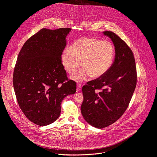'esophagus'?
<instances>
[{
    "instance_id": "obj_1",
    "label": "esophagus",
    "mask_w": 157,
    "mask_h": 157,
    "mask_svg": "<svg viewBox=\"0 0 157 157\" xmlns=\"http://www.w3.org/2000/svg\"><path fill=\"white\" fill-rule=\"evenodd\" d=\"M81 89V85L79 84H77V91L79 92Z\"/></svg>"
}]
</instances>
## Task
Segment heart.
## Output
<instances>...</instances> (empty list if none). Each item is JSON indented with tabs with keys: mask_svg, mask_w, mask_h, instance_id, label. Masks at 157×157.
Here are the masks:
<instances>
[{
	"mask_svg": "<svg viewBox=\"0 0 157 157\" xmlns=\"http://www.w3.org/2000/svg\"><path fill=\"white\" fill-rule=\"evenodd\" d=\"M114 56V47L110 42L83 37L75 41L69 51H63L61 62L69 74L76 72L81 62L83 69L72 76L71 79L83 81L89 76L94 79L103 76L112 67Z\"/></svg>",
	"mask_w": 157,
	"mask_h": 157,
	"instance_id": "obj_1",
	"label": "heart"
}]
</instances>
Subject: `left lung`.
I'll return each mask as SVG.
<instances>
[{"instance_id":"left-lung-1","label":"left lung","mask_w":157,"mask_h":157,"mask_svg":"<svg viewBox=\"0 0 157 157\" xmlns=\"http://www.w3.org/2000/svg\"><path fill=\"white\" fill-rule=\"evenodd\" d=\"M103 33L114 45L115 59L105 75L83 86L84 99L81 106L85 120L97 128L110 126L122 116L137 85L135 61L131 49L114 33Z\"/></svg>"}]
</instances>
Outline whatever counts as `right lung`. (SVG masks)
I'll list each match as a JSON object with an SVG mask.
<instances>
[{"label":"right lung","instance_id":"add662e5","mask_svg":"<svg viewBox=\"0 0 157 157\" xmlns=\"http://www.w3.org/2000/svg\"><path fill=\"white\" fill-rule=\"evenodd\" d=\"M71 31L42 29L26 41L18 54L13 87L21 110L37 125L57 120L63 99L76 91V84L68 80L61 62Z\"/></svg>","mask_w":157,"mask_h":157}]
</instances>
